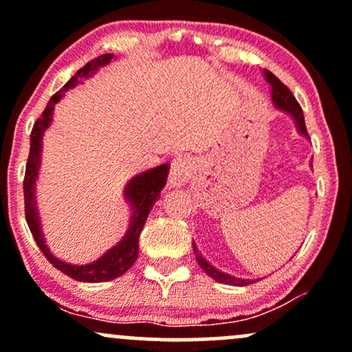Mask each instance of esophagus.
Listing matches in <instances>:
<instances>
[{"instance_id": "obj_1", "label": "esophagus", "mask_w": 352, "mask_h": 352, "mask_svg": "<svg viewBox=\"0 0 352 352\" xmlns=\"http://www.w3.org/2000/svg\"><path fill=\"white\" fill-rule=\"evenodd\" d=\"M170 185H173V187H175V185H180V182H182V168L179 167V165H173L172 167V170H170Z\"/></svg>"}]
</instances>
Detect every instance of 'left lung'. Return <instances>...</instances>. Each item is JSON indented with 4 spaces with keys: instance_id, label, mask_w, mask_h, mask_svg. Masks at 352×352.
Returning a JSON list of instances; mask_svg holds the SVG:
<instances>
[{
    "instance_id": "1",
    "label": "left lung",
    "mask_w": 352,
    "mask_h": 352,
    "mask_svg": "<svg viewBox=\"0 0 352 352\" xmlns=\"http://www.w3.org/2000/svg\"><path fill=\"white\" fill-rule=\"evenodd\" d=\"M263 76H265L266 82L272 86V99H273L274 107L280 109V111L292 116L294 119V122H296V125H298V129H300L301 134L308 135V132H306L305 116H302L301 106L298 104V100L294 99L292 91H289V89L286 87L285 84H283L281 80L273 74V72L265 69ZM193 253H195V258H197V261H199L200 268L204 270V272L207 273L210 278H213V280L218 281V283H223V285H232V286H246V285H252V283H253V280L236 278V276H232V274L223 273V272H220V270H217L215 266L210 265L208 261L205 260L204 256H201V253L199 252V248H197L195 243H193Z\"/></svg>"
}]
</instances>
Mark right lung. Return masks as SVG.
Wrapping results in <instances>:
<instances>
[{
	"label": "right lung",
	"instance_id": "1",
	"mask_svg": "<svg viewBox=\"0 0 352 352\" xmlns=\"http://www.w3.org/2000/svg\"><path fill=\"white\" fill-rule=\"evenodd\" d=\"M114 58V54H102L99 58L92 59L91 63H87L86 66L80 67L72 78L64 84V87L60 91L56 92L54 96L50 99L46 109L34 122L33 131H31V147H30V157H28L26 164V175H24V212H26V221L28 227H30L33 238L38 243L39 250L44 253V256L47 258V261L52 266L63 272L67 276H71L72 280L78 281H86V283H102V281H111L116 278L122 276V274L134 265V261L139 256V236L142 232L145 220H147L148 213L155 201L160 199V192H162L165 180H167L168 173V165H159V167L151 168V170L139 173L134 179L127 184L125 193L129 195V200L132 204V217L131 223H129V230L125 233L122 240L119 241L116 246H112L111 250H107L99 260L92 261L87 265H71L66 261L59 260V258L52 256L51 250L47 248L46 240H44L43 232H41V221L38 217V208H36V195H34V184L38 179L39 172V164H41V140L43 134L47 127H50L52 120V111L54 106L64 98L67 91L72 87H76L82 79L91 78L99 67L106 66Z\"/></svg>",
	"mask_w": 352,
	"mask_h": 352
}]
</instances>
